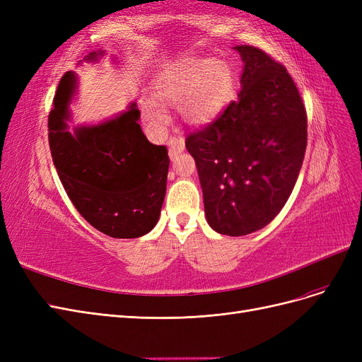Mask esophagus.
Listing matches in <instances>:
<instances>
[{"label":"esophagus","mask_w":362,"mask_h":362,"mask_svg":"<svg viewBox=\"0 0 362 362\" xmlns=\"http://www.w3.org/2000/svg\"><path fill=\"white\" fill-rule=\"evenodd\" d=\"M168 146H169V157L172 160H175V157H177L178 154H181V152L185 148L184 139L181 136H172L168 140Z\"/></svg>","instance_id":"obj_1"}]
</instances>
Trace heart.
<instances>
[{"label":"heart","mask_w":362,"mask_h":362,"mask_svg":"<svg viewBox=\"0 0 362 362\" xmlns=\"http://www.w3.org/2000/svg\"><path fill=\"white\" fill-rule=\"evenodd\" d=\"M234 75L223 60L193 59L177 64L156 83V96L141 104L146 122L161 129L168 122L164 104L177 103L180 116L192 125L210 122L233 92Z\"/></svg>","instance_id":"heart-1"}]
</instances>
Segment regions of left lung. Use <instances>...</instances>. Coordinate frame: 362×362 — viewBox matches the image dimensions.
I'll return each instance as SVG.
<instances>
[{"instance_id": "1", "label": "left lung", "mask_w": 362, "mask_h": 362, "mask_svg": "<svg viewBox=\"0 0 362 362\" xmlns=\"http://www.w3.org/2000/svg\"><path fill=\"white\" fill-rule=\"evenodd\" d=\"M235 49L245 63L238 100L185 139L206 222L231 237L258 231L282 210L308 137L302 98L287 69L255 47Z\"/></svg>"}]
</instances>
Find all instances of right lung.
<instances>
[{"mask_svg":"<svg viewBox=\"0 0 362 362\" xmlns=\"http://www.w3.org/2000/svg\"><path fill=\"white\" fill-rule=\"evenodd\" d=\"M103 51L90 52L96 60ZM76 75L66 72L54 95L48 139L54 166L69 199L87 222L113 238L148 234L160 218L169 156L152 145L137 120L136 103L103 124L68 131Z\"/></svg>","mask_w":362,"mask_h":362,"instance_id":"1","label":"right lung"}]
</instances>
